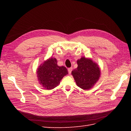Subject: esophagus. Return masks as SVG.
Returning a JSON list of instances; mask_svg holds the SVG:
<instances>
[{
  "mask_svg": "<svg viewBox=\"0 0 131 131\" xmlns=\"http://www.w3.org/2000/svg\"><path fill=\"white\" fill-rule=\"evenodd\" d=\"M68 73L69 74H71V73H72V68H69L68 69Z\"/></svg>",
  "mask_w": 131,
  "mask_h": 131,
  "instance_id": "34e87169",
  "label": "esophagus"
}]
</instances>
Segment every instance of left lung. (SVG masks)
<instances>
[{"label":"left lung","instance_id":"8db88e82","mask_svg":"<svg viewBox=\"0 0 131 131\" xmlns=\"http://www.w3.org/2000/svg\"><path fill=\"white\" fill-rule=\"evenodd\" d=\"M77 64V68L72 72L77 86L84 90L92 89L101 77L100 66L91 58L85 57L79 59Z\"/></svg>","mask_w":131,"mask_h":131}]
</instances>
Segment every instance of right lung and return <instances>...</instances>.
I'll list each match as a JSON object with an SVG mask.
<instances>
[{"label":"right lung","instance_id":"right-lung-1","mask_svg":"<svg viewBox=\"0 0 131 131\" xmlns=\"http://www.w3.org/2000/svg\"><path fill=\"white\" fill-rule=\"evenodd\" d=\"M39 83L45 90H52L57 87L67 74L64 66H58L56 58L50 57L39 66L37 70Z\"/></svg>","mask_w":131,"mask_h":131}]
</instances>
